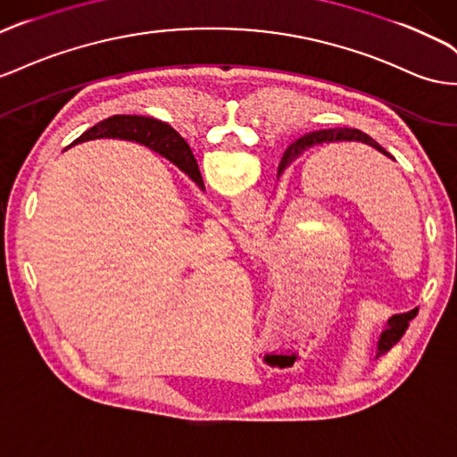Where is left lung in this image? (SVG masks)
I'll list each match as a JSON object with an SVG mask.
<instances>
[{"label":"left lung","instance_id":"obj_1","mask_svg":"<svg viewBox=\"0 0 457 457\" xmlns=\"http://www.w3.org/2000/svg\"><path fill=\"white\" fill-rule=\"evenodd\" d=\"M332 142H363L367 145L375 147V150H378L380 154H385L390 157V154L385 150V147L378 145L371 137H367V134H363L361 130L357 129H328V130H317V132H312V134H305V137L295 140L288 150L285 152V157H282V163L278 165V175L282 170H285V167H288L295 157H298L300 154H303L305 150H310V147L313 145H320V144H332ZM417 307L408 313H398V315H392L388 319V327L380 332L378 337V342H377V357H380L382 353H386L394 344H396L402 335L405 332V328H408L410 320L417 315Z\"/></svg>","mask_w":457,"mask_h":457}]
</instances>
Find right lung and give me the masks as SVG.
Returning <instances> with one entry per match:
<instances>
[{
    "label": "right lung",
    "instance_id": "obj_1",
    "mask_svg": "<svg viewBox=\"0 0 457 457\" xmlns=\"http://www.w3.org/2000/svg\"><path fill=\"white\" fill-rule=\"evenodd\" d=\"M104 137L130 140L147 145L150 150L165 155L169 162L175 163L184 172V175H188L202 190H205L198 163H195L188 144L184 142V138H180L167 122L140 115H115L97 122L96 127H92L88 132H84L80 138H77L75 144Z\"/></svg>",
    "mask_w": 457,
    "mask_h": 457
}]
</instances>
